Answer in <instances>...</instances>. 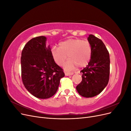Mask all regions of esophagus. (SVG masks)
Segmentation results:
<instances>
[{
    "label": "esophagus",
    "mask_w": 131,
    "mask_h": 131,
    "mask_svg": "<svg viewBox=\"0 0 131 131\" xmlns=\"http://www.w3.org/2000/svg\"><path fill=\"white\" fill-rule=\"evenodd\" d=\"M74 73H71V72H65V75L66 76H70V75H73Z\"/></svg>",
    "instance_id": "1"
}]
</instances>
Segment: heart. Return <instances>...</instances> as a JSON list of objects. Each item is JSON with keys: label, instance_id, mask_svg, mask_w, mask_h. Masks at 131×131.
I'll return each mask as SVG.
<instances>
[{"label": "heart", "instance_id": "b5f03b06", "mask_svg": "<svg viewBox=\"0 0 131 131\" xmlns=\"http://www.w3.org/2000/svg\"><path fill=\"white\" fill-rule=\"evenodd\" d=\"M53 60L59 66H62L67 59L65 68L73 70L78 67L83 68L89 64L92 56V47L89 41L80 39H69L61 42L58 47L51 51Z\"/></svg>", "mask_w": 131, "mask_h": 131}]
</instances>
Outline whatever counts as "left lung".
Returning <instances> with one entry per match:
<instances>
[{"mask_svg":"<svg viewBox=\"0 0 131 131\" xmlns=\"http://www.w3.org/2000/svg\"><path fill=\"white\" fill-rule=\"evenodd\" d=\"M92 47V56L86 67L80 71L82 81L76 89L86 98L100 94L108 85L110 74V57L108 50L101 39L92 34L88 38Z\"/></svg>","mask_w":131,"mask_h":131,"instance_id":"1","label":"left lung"}]
</instances>
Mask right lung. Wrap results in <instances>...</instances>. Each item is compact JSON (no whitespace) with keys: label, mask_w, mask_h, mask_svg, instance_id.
<instances>
[{"label":"right lung","mask_w":131,"mask_h":131,"mask_svg":"<svg viewBox=\"0 0 131 131\" xmlns=\"http://www.w3.org/2000/svg\"><path fill=\"white\" fill-rule=\"evenodd\" d=\"M46 41L44 36L31 39L22 50L21 58L23 84L30 93L40 99L53 96L65 75L53 60Z\"/></svg>","instance_id":"right-lung-1"}]
</instances>
